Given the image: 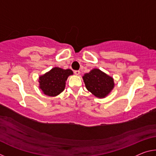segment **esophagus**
Returning <instances> with one entry per match:
<instances>
[{"mask_svg": "<svg viewBox=\"0 0 156 156\" xmlns=\"http://www.w3.org/2000/svg\"><path fill=\"white\" fill-rule=\"evenodd\" d=\"M73 73H74L76 75H79V74H80V71H78V70H75L74 72H73Z\"/></svg>", "mask_w": 156, "mask_h": 156, "instance_id": "1", "label": "esophagus"}]
</instances>
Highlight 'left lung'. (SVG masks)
Returning <instances> with one entry per match:
<instances>
[{"label":"left lung","mask_w":156,"mask_h":156,"mask_svg":"<svg viewBox=\"0 0 156 156\" xmlns=\"http://www.w3.org/2000/svg\"><path fill=\"white\" fill-rule=\"evenodd\" d=\"M83 80L87 90L98 98H105L114 87L113 78L98 69L86 73Z\"/></svg>","instance_id":"8db88e82"}]
</instances>
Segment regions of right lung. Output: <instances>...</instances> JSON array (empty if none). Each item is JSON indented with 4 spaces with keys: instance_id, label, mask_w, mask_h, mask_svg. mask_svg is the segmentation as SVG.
Listing matches in <instances>:
<instances>
[{
    "instance_id": "add662e5",
    "label": "right lung",
    "mask_w": 156,
    "mask_h": 156,
    "mask_svg": "<svg viewBox=\"0 0 156 156\" xmlns=\"http://www.w3.org/2000/svg\"><path fill=\"white\" fill-rule=\"evenodd\" d=\"M71 69H62L54 67L39 78L40 88L44 94L49 96H56L64 90L65 81L69 76L72 75Z\"/></svg>"
}]
</instances>
